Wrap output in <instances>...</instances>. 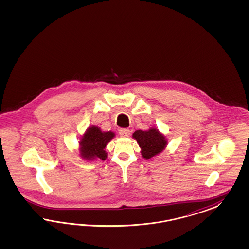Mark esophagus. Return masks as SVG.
<instances>
[{"instance_id":"1","label":"esophagus","mask_w":249,"mask_h":249,"mask_svg":"<svg viewBox=\"0 0 249 249\" xmlns=\"http://www.w3.org/2000/svg\"><path fill=\"white\" fill-rule=\"evenodd\" d=\"M120 135L122 138H128L130 135V131L128 128H121L120 129Z\"/></svg>"}]
</instances>
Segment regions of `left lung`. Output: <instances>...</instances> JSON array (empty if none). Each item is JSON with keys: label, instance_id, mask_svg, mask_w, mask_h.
<instances>
[{"label": "left lung", "instance_id": "obj_1", "mask_svg": "<svg viewBox=\"0 0 249 249\" xmlns=\"http://www.w3.org/2000/svg\"><path fill=\"white\" fill-rule=\"evenodd\" d=\"M132 138L137 141L141 148V153L144 159L152 158L165 150L168 144L164 134L159 131L158 128H151L148 130H136Z\"/></svg>", "mask_w": 249, "mask_h": 249}]
</instances>
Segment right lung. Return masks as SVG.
Returning <instances> with one entry per match:
<instances>
[{
  "instance_id": "1",
  "label": "right lung",
  "mask_w": 249,
  "mask_h": 249,
  "mask_svg": "<svg viewBox=\"0 0 249 249\" xmlns=\"http://www.w3.org/2000/svg\"><path fill=\"white\" fill-rule=\"evenodd\" d=\"M114 137L112 131H102L97 126L87 128L78 142L80 157L89 161L98 159L105 160L107 158L105 148Z\"/></svg>"
}]
</instances>
